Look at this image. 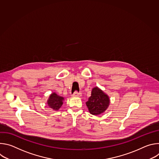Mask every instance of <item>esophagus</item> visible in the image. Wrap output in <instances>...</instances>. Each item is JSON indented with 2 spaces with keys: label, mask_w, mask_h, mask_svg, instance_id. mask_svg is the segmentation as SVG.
I'll return each instance as SVG.
<instances>
[{
  "label": "esophagus",
  "mask_w": 159,
  "mask_h": 159,
  "mask_svg": "<svg viewBox=\"0 0 159 159\" xmlns=\"http://www.w3.org/2000/svg\"><path fill=\"white\" fill-rule=\"evenodd\" d=\"M81 95H82V94L80 93H79L77 91H75L73 93L72 96H74V97H80V96H81Z\"/></svg>",
  "instance_id": "1"
}]
</instances>
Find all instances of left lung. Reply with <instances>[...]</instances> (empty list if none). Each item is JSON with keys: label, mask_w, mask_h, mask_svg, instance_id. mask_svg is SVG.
Returning a JSON list of instances; mask_svg holds the SVG:
<instances>
[{"label": "left lung", "mask_w": 159, "mask_h": 159, "mask_svg": "<svg viewBox=\"0 0 159 159\" xmlns=\"http://www.w3.org/2000/svg\"><path fill=\"white\" fill-rule=\"evenodd\" d=\"M109 104V99L101 89L97 87L94 88L91 92V96L86 102L90 114L98 115L104 112Z\"/></svg>", "instance_id": "8db88e82"}]
</instances>
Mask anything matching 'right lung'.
Listing matches in <instances>:
<instances>
[{
  "label": "right lung",
  "instance_id": "obj_1",
  "mask_svg": "<svg viewBox=\"0 0 159 159\" xmlns=\"http://www.w3.org/2000/svg\"><path fill=\"white\" fill-rule=\"evenodd\" d=\"M63 98L58 96L55 93H53L51 94L48 101V105L53 110L57 111L61 106L63 104Z\"/></svg>",
  "mask_w": 159,
  "mask_h": 159
}]
</instances>
